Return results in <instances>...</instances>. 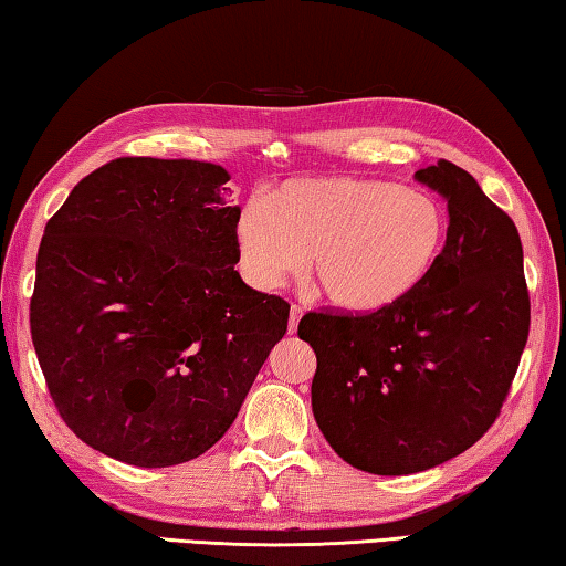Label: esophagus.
<instances>
[{
    "label": "esophagus",
    "mask_w": 566,
    "mask_h": 566,
    "mask_svg": "<svg viewBox=\"0 0 566 566\" xmlns=\"http://www.w3.org/2000/svg\"><path fill=\"white\" fill-rule=\"evenodd\" d=\"M302 314H304L302 306H296V304H292V306H290V324H286V329H290V334H294V332H296V327H300Z\"/></svg>",
    "instance_id": "obj_1"
}]
</instances>
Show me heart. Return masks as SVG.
Here are the masks:
<instances>
[{
  "instance_id": "b5f03b06",
  "label": "heart",
  "mask_w": 566,
  "mask_h": 566,
  "mask_svg": "<svg viewBox=\"0 0 566 566\" xmlns=\"http://www.w3.org/2000/svg\"><path fill=\"white\" fill-rule=\"evenodd\" d=\"M434 195L387 179L296 177L252 197L234 222L237 260L256 290H276L306 264L324 300L344 312L387 310L417 290L447 244Z\"/></svg>"
}]
</instances>
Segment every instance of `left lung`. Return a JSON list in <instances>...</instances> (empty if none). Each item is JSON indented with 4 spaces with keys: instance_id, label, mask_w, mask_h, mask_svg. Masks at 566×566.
I'll list each match as a JSON object with an SVG mask.
<instances>
[{
    "instance_id": "obj_1",
    "label": "left lung",
    "mask_w": 566,
    "mask_h": 566,
    "mask_svg": "<svg viewBox=\"0 0 566 566\" xmlns=\"http://www.w3.org/2000/svg\"><path fill=\"white\" fill-rule=\"evenodd\" d=\"M447 202V244L407 300L371 314L310 312L312 411L344 462L399 476L444 464L500 417L530 334L524 252L510 214L452 161L415 171Z\"/></svg>"
}]
</instances>
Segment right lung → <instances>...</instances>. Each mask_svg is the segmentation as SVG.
Wrapping results in <instances>:
<instances>
[{
    "mask_svg": "<svg viewBox=\"0 0 566 566\" xmlns=\"http://www.w3.org/2000/svg\"><path fill=\"white\" fill-rule=\"evenodd\" d=\"M229 171L122 157L44 227L30 324L66 427L134 467H171L232 427L290 304L234 270Z\"/></svg>",
    "mask_w": 566,
    "mask_h": 566,
    "instance_id": "1",
    "label": "right lung"
}]
</instances>
